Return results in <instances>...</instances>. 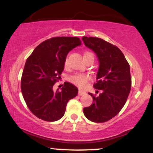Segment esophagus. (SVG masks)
<instances>
[{
  "mask_svg": "<svg viewBox=\"0 0 153 153\" xmlns=\"http://www.w3.org/2000/svg\"><path fill=\"white\" fill-rule=\"evenodd\" d=\"M84 94H85V91H82L81 90H79V91H78V95H79V96H82V95H84Z\"/></svg>",
  "mask_w": 153,
  "mask_h": 153,
  "instance_id": "34e87169",
  "label": "esophagus"
}]
</instances>
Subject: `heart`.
Segmentation results:
<instances>
[{"label": "heart", "mask_w": 153, "mask_h": 153, "mask_svg": "<svg viewBox=\"0 0 153 153\" xmlns=\"http://www.w3.org/2000/svg\"><path fill=\"white\" fill-rule=\"evenodd\" d=\"M88 54H93L90 52H85L84 53V57L88 55ZM68 57H65L64 61V66L68 67ZM91 77L88 74H82V73H76L71 75L69 78V81L73 83V85H76L80 88H84L88 85L89 80H90Z\"/></svg>", "instance_id": "obj_1"}]
</instances>
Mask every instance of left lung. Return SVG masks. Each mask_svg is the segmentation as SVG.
I'll use <instances>...</instances> for the list:
<instances>
[{
	"mask_svg": "<svg viewBox=\"0 0 153 153\" xmlns=\"http://www.w3.org/2000/svg\"><path fill=\"white\" fill-rule=\"evenodd\" d=\"M82 39L99 58L97 81L94 87L102 91L97 97L88 93L93 97V103L83 108L84 115L91 122H107L118 114L127 101L131 86L130 67L115 45L92 36H83Z\"/></svg>",
	"mask_w": 153,
	"mask_h": 153,
	"instance_id": "obj_1",
	"label": "left lung"
}]
</instances>
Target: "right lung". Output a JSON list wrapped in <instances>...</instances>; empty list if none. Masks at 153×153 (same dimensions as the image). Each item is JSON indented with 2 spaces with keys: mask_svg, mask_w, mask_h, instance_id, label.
Listing matches in <instances>:
<instances>
[{
  "mask_svg": "<svg viewBox=\"0 0 153 153\" xmlns=\"http://www.w3.org/2000/svg\"><path fill=\"white\" fill-rule=\"evenodd\" d=\"M80 45L78 37H52L39 45L26 59L21 89L28 108L39 119L59 120L64 116L69 100L78 94V89L68 82L61 91H53L52 87L64 70L67 54Z\"/></svg>",
  "mask_w": 153,
  "mask_h": 153,
  "instance_id": "add662e5",
  "label": "right lung"
}]
</instances>
